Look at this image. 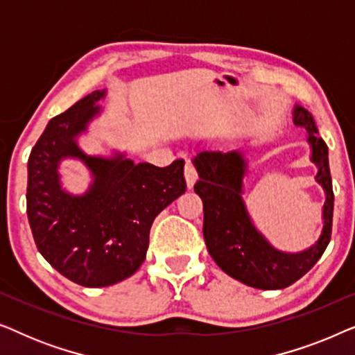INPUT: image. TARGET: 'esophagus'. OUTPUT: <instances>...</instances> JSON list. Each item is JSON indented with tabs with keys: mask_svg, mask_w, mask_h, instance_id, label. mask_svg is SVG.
Masks as SVG:
<instances>
[{
	"mask_svg": "<svg viewBox=\"0 0 355 355\" xmlns=\"http://www.w3.org/2000/svg\"><path fill=\"white\" fill-rule=\"evenodd\" d=\"M184 176H186V182H187V187L192 189L193 184L197 181V171L196 168L192 166V164H186V168H184Z\"/></svg>",
	"mask_w": 355,
	"mask_h": 355,
	"instance_id": "34e87169",
	"label": "esophagus"
}]
</instances>
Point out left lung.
Segmentation results:
<instances>
[{
    "label": "left lung",
    "mask_w": 355,
    "mask_h": 355,
    "mask_svg": "<svg viewBox=\"0 0 355 355\" xmlns=\"http://www.w3.org/2000/svg\"><path fill=\"white\" fill-rule=\"evenodd\" d=\"M295 125L305 129L317 166V181L324 191L322 234L300 252L278 250L257 230L242 198L247 159L239 150L200 152L192 163L198 173L193 191L203 202V239L216 265L241 283L255 289H284L302 278L320 260L331 239L333 184L328 164V147L318 135L313 116L304 106L293 111Z\"/></svg>",
    "instance_id": "left-lung-1"
}]
</instances>
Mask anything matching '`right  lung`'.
<instances>
[{"mask_svg":"<svg viewBox=\"0 0 355 355\" xmlns=\"http://www.w3.org/2000/svg\"><path fill=\"white\" fill-rule=\"evenodd\" d=\"M106 90H95L53 118L28 157L27 216L37 249L67 279L85 288L119 283L144 263L150 227L158 213L186 192L184 159L166 168L137 163L114 152L87 155L77 137L101 113ZM74 157L92 182L74 196L57 169Z\"/></svg>","mask_w":355,"mask_h":355,"instance_id":"obj_1","label":"right lung"}]
</instances>
